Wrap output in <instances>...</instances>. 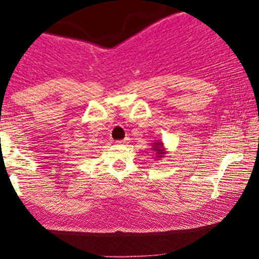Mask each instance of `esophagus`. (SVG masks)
Returning <instances> with one entry per match:
<instances>
[{
  "instance_id": "34e87169",
  "label": "esophagus",
  "mask_w": 259,
  "mask_h": 259,
  "mask_svg": "<svg viewBox=\"0 0 259 259\" xmlns=\"http://www.w3.org/2000/svg\"><path fill=\"white\" fill-rule=\"evenodd\" d=\"M117 144H120V145H125V144H127V143H129V138H125V139H122V140H117Z\"/></svg>"
}]
</instances>
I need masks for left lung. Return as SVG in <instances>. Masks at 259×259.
<instances>
[{
	"instance_id": "1",
	"label": "left lung",
	"mask_w": 259,
	"mask_h": 259,
	"mask_svg": "<svg viewBox=\"0 0 259 259\" xmlns=\"http://www.w3.org/2000/svg\"><path fill=\"white\" fill-rule=\"evenodd\" d=\"M153 150L155 151V154H156V156L155 158L156 159H159V158H163L164 156V154H165V149H164V146H163V143L161 142H155V143H153Z\"/></svg>"
}]
</instances>
